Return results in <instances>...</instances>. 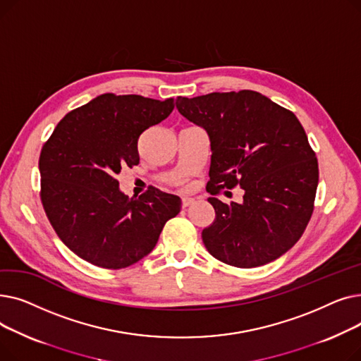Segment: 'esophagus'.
<instances>
[{
    "mask_svg": "<svg viewBox=\"0 0 361 361\" xmlns=\"http://www.w3.org/2000/svg\"><path fill=\"white\" fill-rule=\"evenodd\" d=\"M193 203H195V199H192V197H183V200H181L183 207H188V206L193 204Z\"/></svg>",
    "mask_w": 361,
    "mask_h": 361,
    "instance_id": "1",
    "label": "esophagus"
}]
</instances>
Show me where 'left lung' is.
<instances>
[{"instance_id": "obj_1", "label": "left lung", "mask_w": 361, "mask_h": 361, "mask_svg": "<svg viewBox=\"0 0 361 361\" xmlns=\"http://www.w3.org/2000/svg\"><path fill=\"white\" fill-rule=\"evenodd\" d=\"M183 117L211 142L207 192L240 185L243 202L209 197L215 221L202 231L215 259L256 268L287 253L313 212L319 168L294 114L255 90L214 92L176 99Z\"/></svg>"}]
</instances>
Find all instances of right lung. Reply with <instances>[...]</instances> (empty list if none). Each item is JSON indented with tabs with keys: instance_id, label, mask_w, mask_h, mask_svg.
Wrapping results in <instances>:
<instances>
[{
	"instance_id": "right-lung-1",
	"label": "right lung",
	"mask_w": 361,
	"mask_h": 361,
	"mask_svg": "<svg viewBox=\"0 0 361 361\" xmlns=\"http://www.w3.org/2000/svg\"><path fill=\"white\" fill-rule=\"evenodd\" d=\"M174 99L99 94L56 124L39 158L41 199L67 247L94 267L120 269L149 255L181 199L150 187L128 197L116 176L139 164L142 133L165 120Z\"/></svg>"
}]
</instances>
